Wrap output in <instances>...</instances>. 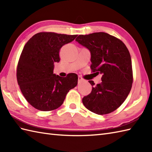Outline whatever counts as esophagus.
I'll return each instance as SVG.
<instances>
[{
  "label": "esophagus",
  "instance_id": "34e87169",
  "mask_svg": "<svg viewBox=\"0 0 152 152\" xmlns=\"http://www.w3.org/2000/svg\"><path fill=\"white\" fill-rule=\"evenodd\" d=\"M83 82V79L81 76H78V83H80L81 82Z\"/></svg>",
  "mask_w": 152,
  "mask_h": 152
}]
</instances>
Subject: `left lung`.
Returning a JSON list of instances; mask_svg holds the SVG:
<instances>
[{"label": "left lung", "instance_id": "left-lung-1", "mask_svg": "<svg viewBox=\"0 0 152 152\" xmlns=\"http://www.w3.org/2000/svg\"><path fill=\"white\" fill-rule=\"evenodd\" d=\"M76 41L91 53V69L102 74V82L82 99L89 110L99 115L115 110L129 94L133 84L131 58L124 43L108 33L79 35Z\"/></svg>", "mask_w": 152, "mask_h": 152}]
</instances>
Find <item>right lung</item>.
<instances>
[{
	"mask_svg": "<svg viewBox=\"0 0 152 152\" xmlns=\"http://www.w3.org/2000/svg\"><path fill=\"white\" fill-rule=\"evenodd\" d=\"M77 35L39 33L31 38L23 50L17 68V80L29 104L41 111H51L62 105L67 93L78 84V76L65 78L53 74L54 63L60 61L61 48Z\"/></svg>",
	"mask_w": 152,
	"mask_h": 152,
	"instance_id": "add662e5",
	"label": "right lung"
}]
</instances>
